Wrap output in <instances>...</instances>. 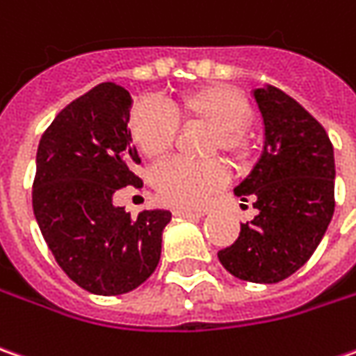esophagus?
Wrapping results in <instances>:
<instances>
[{"label":"esophagus","instance_id":"obj_1","mask_svg":"<svg viewBox=\"0 0 356 356\" xmlns=\"http://www.w3.org/2000/svg\"><path fill=\"white\" fill-rule=\"evenodd\" d=\"M173 215L181 216V218H201V216L207 215L204 209H199V211H189V209H173Z\"/></svg>","mask_w":356,"mask_h":356}]
</instances>
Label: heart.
Returning <instances> with one entry per match:
<instances>
[{
	"instance_id": "1",
	"label": "heart",
	"mask_w": 356,
	"mask_h": 356,
	"mask_svg": "<svg viewBox=\"0 0 356 356\" xmlns=\"http://www.w3.org/2000/svg\"><path fill=\"white\" fill-rule=\"evenodd\" d=\"M250 108L242 94L225 84H209L181 94L163 106L140 100L129 110L128 131L131 141L149 159L171 152L177 138V122L211 126L207 152H222L242 159L248 152L244 126ZM227 181V169L215 159L189 161L171 159L154 171V187L159 199L173 207H199Z\"/></svg>"
}]
</instances>
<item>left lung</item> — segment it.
I'll return each mask as SVG.
<instances>
[{"label":"left lung","instance_id":"1","mask_svg":"<svg viewBox=\"0 0 356 356\" xmlns=\"http://www.w3.org/2000/svg\"><path fill=\"white\" fill-rule=\"evenodd\" d=\"M264 147L248 177L234 187L258 215L238 240L218 252L232 276L276 284L312 258L335 211V155L323 126L276 86L254 88Z\"/></svg>","mask_w":356,"mask_h":356}]
</instances>
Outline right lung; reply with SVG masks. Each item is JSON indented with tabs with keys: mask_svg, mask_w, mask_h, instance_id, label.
<instances>
[{
	"mask_svg": "<svg viewBox=\"0 0 356 356\" xmlns=\"http://www.w3.org/2000/svg\"><path fill=\"white\" fill-rule=\"evenodd\" d=\"M131 94L102 82L58 112L37 149L33 213L49 250L74 284L96 296H120L154 274L161 256L165 209L129 216L118 189L141 181L131 171Z\"/></svg>",
	"mask_w": 356,
	"mask_h": 356,
	"instance_id": "1",
	"label": "right lung"
}]
</instances>
